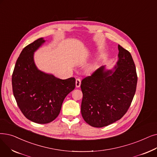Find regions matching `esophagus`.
Segmentation results:
<instances>
[{
    "mask_svg": "<svg viewBox=\"0 0 157 157\" xmlns=\"http://www.w3.org/2000/svg\"><path fill=\"white\" fill-rule=\"evenodd\" d=\"M81 85V79H76V86L77 88H79Z\"/></svg>",
    "mask_w": 157,
    "mask_h": 157,
    "instance_id": "esophagus-1",
    "label": "esophagus"
}]
</instances>
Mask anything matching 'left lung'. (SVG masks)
I'll return each mask as SVG.
<instances>
[{
    "mask_svg": "<svg viewBox=\"0 0 157 157\" xmlns=\"http://www.w3.org/2000/svg\"><path fill=\"white\" fill-rule=\"evenodd\" d=\"M118 50V59L112 69L101 66L81 81V115L93 127L106 126L121 119L134 97L137 83L134 62L120 45Z\"/></svg>",
    "mask_w": 157,
    "mask_h": 157,
    "instance_id": "left-lung-1",
    "label": "left lung"
}]
</instances>
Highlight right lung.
I'll return each instance as SVG.
<instances>
[{"label":"right lung","mask_w":157,"mask_h":157,"mask_svg":"<svg viewBox=\"0 0 157 157\" xmlns=\"http://www.w3.org/2000/svg\"><path fill=\"white\" fill-rule=\"evenodd\" d=\"M46 40L40 38L20 53L12 76V87L17 105L24 116L38 124L55 119L63 101L76 86V79H62L38 69L34 54Z\"/></svg>","instance_id":"add662e5"}]
</instances>
